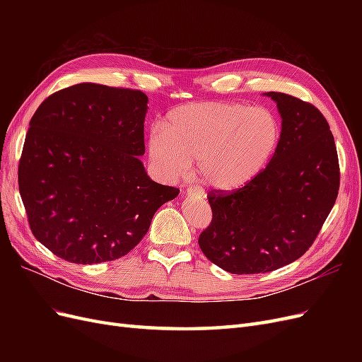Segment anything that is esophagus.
<instances>
[{
	"instance_id": "esophagus-1",
	"label": "esophagus",
	"mask_w": 362,
	"mask_h": 362,
	"mask_svg": "<svg viewBox=\"0 0 362 362\" xmlns=\"http://www.w3.org/2000/svg\"><path fill=\"white\" fill-rule=\"evenodd\" d=\"M187 196H192V198H194V199H202L204 198V192L202 190H199V189H194V187H190V189H187Z\"/></svg>"
}]
</instances>
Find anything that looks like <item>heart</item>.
Segmentation results:
<instances>
[{"mask_svg":"<svg viewBox=\"0 0 362 362\" xmlns=\"http://www.w3.org/2000/svg\"><path fill=\"white\" fill-rule=\"evenodd\" d=\"M281 140L278 119L267 108L204 101L173 108L146 144L151 166L164 178L190 168L214 190L245 187L266 169Z\"/></svg>","mask_w":362,"mask_h":362,"instance_id":"obj_1","label":"heart"}]
</instances>
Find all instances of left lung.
Masks as SVG:
<instances>
[{
  "label": "left lung",
  "mask_w": 362,
  "mask_h": 362,
  "mask_svg": "<svg viewBox=\"0 0 362 362\" xmlns=\"http://www.w3.org/2000/svg\"><path fill=\"white\" fill-rule=\"evenodd\" d=\"M281 140L267 168L233 193L211 192L213 222L199 237L204 255L234 275L266 273L300 258L335 204L339 168L323 115L281 92Z\"/></svg>",
  "instance_id": "obj_1"
}]
</instances>
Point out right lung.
<instances>
[{
    "instance_id": "1",
    "label": "right lung",
    "mask_w": 362,
    "mask_h": 362,
    "mask_svg": "<svg viewBox=\"0 0 362 362\" xmlns=\"http://www.w3.org/2000/svg\"><path fill=\"white\" fill-rule=\"evenodd\" d=\"M148 96L80 83L43 101L30 120L19 193L33 234L54 255L98 264L127 255L180 190L152 181L145 154Z\"/></svg>"
}]
</instances>
